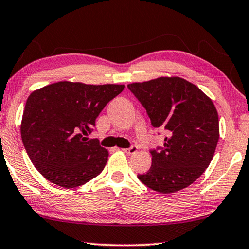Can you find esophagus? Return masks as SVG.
<instances>
[{
  "mask_svg": "<svg viewBox=\"0 0 249 249\" xmlns=\"http://www.w3.org/2000/svg\"><path fill=\"white\" fill-rule=\"evenodd\" d=\"M137 146H135V145H133V146H130V147H128V148H125V149H123L126 154L127 155H133V154H135L137 151Z\"/></svg>",
  "mask_w": 249,
  "mask_h": 249,
  "instance_id": "esophagus-1",
  "label": "esophagus"
}]
</instances>
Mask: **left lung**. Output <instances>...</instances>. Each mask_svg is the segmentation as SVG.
I'll use <instances>...</instances> for the list:
<instances>
[{
  "label": "left lung",
  "mask_w": 249,
  "mask_h": 249,
  "mask_svg": "<svg viewBox=\"0 0 249 249\" xmlns=\"http://www.w3.org/2000/svg\"><path fill=\"white\" fill-rule=\"evenodd\" d=\"M127 88L145 107L151 125L168 134L162 147L150 150V169L138 179L165 195L189 187L209 167L220 137L212 100L178 77L135 82Z\"/></svg>",
  "instance_id": "8db88e82"
}]
</instances>
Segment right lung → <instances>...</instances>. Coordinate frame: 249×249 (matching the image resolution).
Segmentation results:
<instances>
[{
	"label": "right lung",
	"instance_id": "add662e5",
	"mask_svg": "<svg viewBox=\"0 0 249 249\" xmlns=\"http://www.w3.org/2000/svg\"><path fill=\"white\" fill-rule=\"evenodd\" d=\"M124 88L61 81L28 96L20 135L33 165L46 179L70 189L102 172L107 150L98 140L84 136L92 133L101 111Z\"/></svg>",
	"mask_w": 249,
	"mask_h": 249
}]
</instances>
